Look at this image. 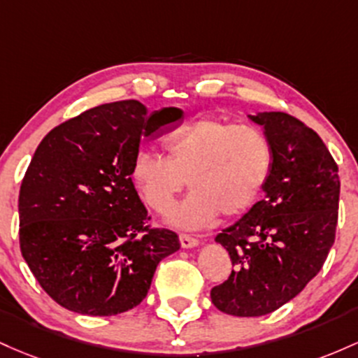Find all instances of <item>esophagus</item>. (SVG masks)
Wrapping results in <instances>:
<instances>
[{"label":"esophagus","mask_w":358,"mask_h":358,"mask_svg":"<svg viewBox=\"0 0 358 358\" xmlns=\"http://www.w3.org/2000/svg\"><path fill=\"white\" fill-rule=\"evenodd\" d=\"M179 242L182 248H191V247H196V245H199V240L194 238V236L187 235V233H180Z\"/></svg>","instance_id":"34e87169"}]
</instances>
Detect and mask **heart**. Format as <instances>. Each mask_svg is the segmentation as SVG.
Instances as JSON below:
<instances>
[{"instance_id": "1", "label": "heart", "mask_w": 358, "mask_h": 358, "mask_svg": "<svg viewBox=\"0 0 358 358\" xmlns=\"http://www.w3.org/2000/svg\"><path fill=\"white\" fill-rule=\"evenodd\" d=\"M167 159L140 148L130 176L152 210L167 213L186 186L191 194L171 211V223L198 228L224 216L242 215L255 203L272 167V148L262 130L204 116L166 142Z\"/></svg>"}]
</instances>
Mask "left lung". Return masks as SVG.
Returning a JSON list of instances; mask_svg holds the SVG:
<instances>
[{
  "mask_svg": "<svg viewBox=\"0 0 358 358\" xmlns=\"http://www.w3.org/2000/svg\"><path fill=\"white\" fill-rule=\"evenodd\" d=\"M272 148L266 198L216 235L235 271L211 289L231 316H264L298 296L323 267L338 223L340 176L315 130L282 111L250 115Z\"/></svg>",
  "mask_w": 358,
  "mask_h": 358,
  "instance_id": "left-lung-1",
  "label": "left lung"
}]
</instances>
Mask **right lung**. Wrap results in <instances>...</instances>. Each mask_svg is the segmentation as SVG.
<instances>
[{
  "mask_svg": "<svg viewBox=\"0 0 358 358\" xmlns=\"http://www.w3.org/2000/svg\"><path fill=\"white\" fill-rule=\"evenodd\" d=\"M182 111L148 115L135 99L101 104L60 123L31 157L18 198L20 250L55 303L113 316L145 299L178 235L152 228L130 176L142 135L178 123Z\"/></svg>",
  "mask_w": 358,
  "mask_h": 358,
  "instance_id": "obj_1",
  "label": "right lung"
}]
</instances>
